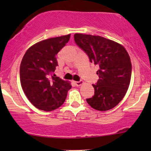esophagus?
Returning a JSON list of instances; mask_svg holds the SVG:
<instances>
[{"mask_svg": "<svg viewBox=\"0 0 151 151\" xmlns=\"http://www.w3.org/2000/svg\"><path fill=\"white\" fill-rule=\"evenodd\" d=\"M83 83H84L83 81H79V82H75V84H76V86H81V85H82Z\"/></svg>", "mask_w": 151, "mask_h": 151, "instance_id": "obj_1", "label": "esophagus"}]
</instances>
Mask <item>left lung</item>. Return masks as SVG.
<instances>
[{"mask_svg": "<svg viewBox=\"0 0 151 151\" xmlns=\"http://www.w3.org/2000/svg\"><path fill=\"white\" fill-rule=\"evenodd\" d=\"M76 43L88 54L91 63L99 66V79L94 95L88 104L99 111L115 107L125 97L132 76V63L127 50L120 44L98 35L76 33Z\"/></svg>", "mask_w": 151, "mask_h": 151, "instance_id": "1", "label": "left lung"}]
</instances>
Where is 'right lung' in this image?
I'll return each instance as SVG.
<instances>
[{
    "label": "right lung",
    "instance_id": "add662e5",
    "mask_svg": "<svg viewBox=\"0 0 151 151\" xmlns=\"http://www.w3.org/2000/svg\"><path fill=\"white\" fill-rule=\"evenodd\" d=\"M70 38V34L41 41L31 46L22 57L19 69L21 86L33 106L44 111L59 108L72 88L70 82L52 75L56 56Z\"/></svg>",
    "mask_w": 151,
    "mask_h": 151
}]
</instances>
